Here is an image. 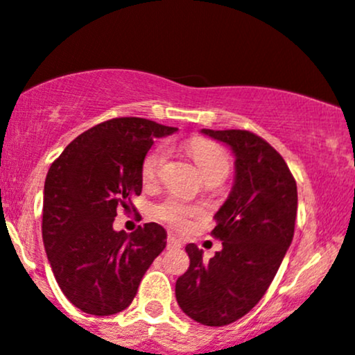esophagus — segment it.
<instances>
[{
    "mask_svg": "<svg viewBox=\"0 0 355 355\" xmlns=\"http://www.w3.org/2000/svg\"><path fill=\"white\" fill-rule=\"evenodd\" d=\"M166 247L172 248V250H175V248H180L182 247V242L177 237H175L173 234H170L168 239H166Z\"/></svg>",
    "mask_w": 355,
    "mask_h": 355,
    "instance_id": "obj_1",
    "label": "esophagus"
}]
</instances>
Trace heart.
Here are the masks:
<instances>
[{"mask_svg": "<svg viewBox=\"0 0 355 355\" xmlns=\"http://www.w3.org/2000/svg\"><path fill=\"white\" fill-rule=\"evenodd\" d=\"M189 150L203 177H209L211 173H229V155L218 145L211 144L209 140H203V138H195V140L190 141ZM165 158L166 150L164 146H157L152 152L146 153L144 164H141V178H144L145 183H152L158 177ZM152 214L155 218L168 223L173 229H185L191 223V218L200 214V209L195 205H189L178 197L170 195V197H165L164 200L155 203Z\"/></svg>", "mask_w": 355, "mask_h": 355, "instance_id": "b5f03b06", "label": "heart"}]
</instances>
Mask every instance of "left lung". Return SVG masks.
I'll return each instance as SVG.
<instances>
[{
	"mask_svg": "<svg viewBox=\"0 0 355 355\" xmlns=\"http://www.w3.org/2000/svg\"><path fill=\"white\" fill-rule=\"evenodd\" d=\"M229 145L235 180L215 214L211 235L222 250L203 262V250L185 247L190 267L175 284L180 309L210 327L239 320L259 304L294 239L297 185L280 153L247 130H202Z\"/></svg>",
	"mask_w": 355,
	"mask_h": 355,
	"instance_id": "left-lung-1",
	"label": "left lung"
}]
</instances>
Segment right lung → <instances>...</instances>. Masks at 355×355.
Instances as JSON below:
<instances>
[{"label":"right lung","mask_w":355,"mask_h":355,"mask_svg":"<svg viewBox=\"0 0 355 355\" xmlns=\"http://www.w3.org/2000/svg\"><path fill=\"white\" fill-rule=\"evenodd\" d=\"M173 126L137 116L87 130L53 162L44 180L43 243L67 299L92 315L125 311L141 277L166 245L158 223L113 230L118 207L141 193V164L155 138Z\"/></svg>","instance_id":"add662e5"}]
</instances>
